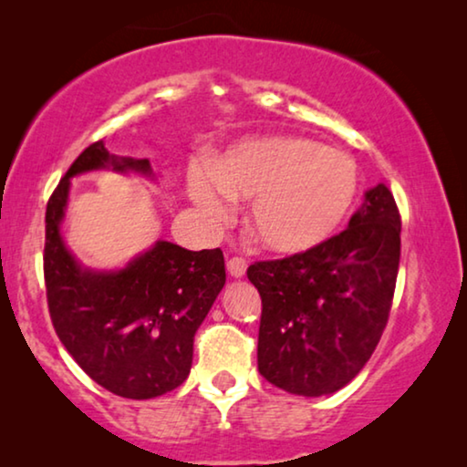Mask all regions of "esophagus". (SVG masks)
<instances>
[{
    "instance_id": "1",
    "label": "esophagus",
    "mask_w": 467,
    "mask_h": 467,
    "mask_svg": "<svg viewBox=\"0 0 467 467\" xmlns=\"http://www.w3.org/2000/svg\"><path fill=\"white\" fill-rule=\"evenodd\" d=\"M227 272L232 274L234 278H242L246 274V261L242 257H232L227 261Z\"/></svg>"
}]
</instances>
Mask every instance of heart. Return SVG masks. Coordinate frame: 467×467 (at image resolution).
I'll use <instances>...</instances> for the list:
<instances>
[{
    "label": "heart",
    "instance_id": "1",
    "mask_svg": "<svg viewBox=\"0 0 467 467\" xmlns=\"http://www.w3.org/2000/svg\"><path fill=\"white\" fill-rule=\"evenodd\" d=\"M359 187L355 159L302 136L235 142L213 165L195 171L189 193L213 223L229 221L234 200H253L251 234L267 251H310L340 227Z\"/></svg>",
    "mask_w": 467,
    "mask_h": 467
}]
</instances>
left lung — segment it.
<instances>
[{
    "label": "left lung",
    "instance_id": "1",
    "mask_svg": "<svg viewBox=\"0 0 467 467\" xmlns=\"http://www.w3.org/2000/svg\"><path fill=\"white\" fill-rule=\"evenodd\" d=\"M401 219L385 184L366 191L348 227L306 253L257 261L259 372L286 393L321 398L372 357L391 310Z\"/></svg>",
    "mask_w": 467,
    "mask_h": 467
}]
</instances>
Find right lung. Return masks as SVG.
<instances>
[{"mask_svg":"<svg viewBox=\"0 0 467 467\" xmlns=\"http://www.w3.org/2000/svg\"><path fill=\"white\" fill-rule=\"evenodd\" d=\"M98 170L157 181L149 159L110 155L101 140L69 165L47 206L50 318L63 347L98 385L127 400L159 398L187 380L195 331L225 286V259L221 248L187 251L157 240L119 270L78 264L61 234L69 181Z\"/></svg>","mask_w":467,"mask_h":467,"instance_id":"right-lung-1","label":"right lung"}]
</instances>
